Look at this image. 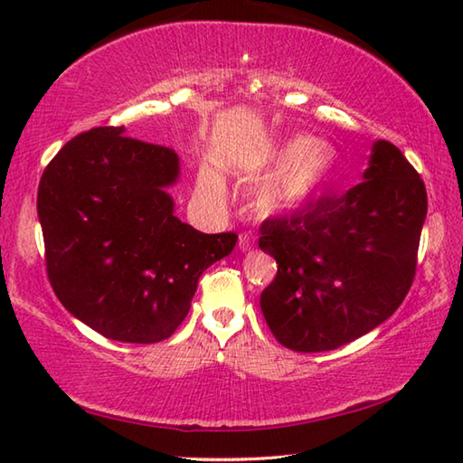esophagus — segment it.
Returning <instances> with one entry per match:
<instances>
[{"mask_svg": "<svg viewBox=\"0 0 463 463\" xmlns=\"http://www.w3.org/2000/svg\"><path fill=\"white\" fill-rule=\"evenodd\" d=\"M255 247V242H253V237H250V234H241L239 237V249L242 250V253H247V250H250Z\"/></svg>", "mask_w": 463, "mask_h": 463, "instance_id": "1", "label": "esophagus"}]
</instances>
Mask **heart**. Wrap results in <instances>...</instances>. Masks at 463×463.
<instances>
[{"instance_id":"heart-1","label":"heart","mask_w":463,"mask_h":463,"mask_svg":"<svg viewBox=\"0 0 463 463\" xmlns=\"http://www.w3.org/2000/svg\"><path fill=\"white\" fill-rule=\"evenodd\" d=\"M335 151L320 138L296 137L278 146L271 155L276 167L250 185L249 200L261 216L296 213L310 206L331 182L335 169ZM200 192L218 198L224 192L222 182L210 171H202Z\"/></svg>"}]
</instances>
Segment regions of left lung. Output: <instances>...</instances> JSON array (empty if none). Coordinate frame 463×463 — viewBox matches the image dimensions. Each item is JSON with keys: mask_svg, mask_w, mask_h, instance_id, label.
<instances>
[{"mask_svg": "<svg viewBox=\"0 0 463 463\" xmlns=\"http://www.w3.org/2000/svg\"><path fill=\"white\" fill-rule=\"evenodd\" d=\"M427 190L401 148L375 140L364 182L292 218H268L260 247L278 261L261 310L284 347L331 351L373 331L409 294Z\"/></svg>", "mask_w": 463, "mask_h": 463, "instance_id": "obj_1", "label": "left lung"}]
</instances>
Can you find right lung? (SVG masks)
Returning a JSON list of instances; mask_svg holds the SVG:
<instances>
[{
	"instance_id": "obj_1",
	"label": "right lung",
	"mask_w": 463,
	"mask_h": 463,
	"mask_svg": "<svg viewBox=\"0 0 463 463\" xmlns=\"http://www.w3.org/2000/svg\"><path fill=\"white\" fill-rule=\"evenodd\" d=\"M179 156L91 128L61 148L38 185L46 271L54 294L93 331L120 343L174 335L198 279L231 255L237 234H206L175 216Z\"/></svg>"
}]
</instances>
